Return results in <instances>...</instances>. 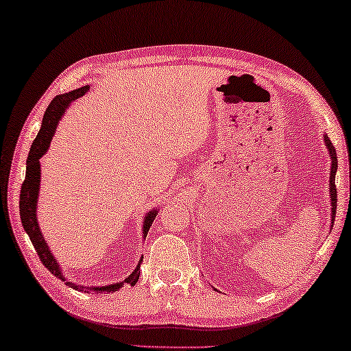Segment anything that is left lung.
<instances>
[{"label": "left lung", "mask_w": 351, "mask_h": 351, "mask_svg": "<svg viewBox=\"0 0 351 351\" xmlns=\"http://www.w3.org/2000/svg\"><path fill=\"white\" fill-rule=\"evenodd\" d=\"M325 144L328 150H330L331 155V176H330V194H331V206H332V223H334V217H336V206H337V188H336V171H337V154L336 149H334L332 143L330 141V138L325 134Z\"/></svg>", "instance_id": "1"}]
</instances>
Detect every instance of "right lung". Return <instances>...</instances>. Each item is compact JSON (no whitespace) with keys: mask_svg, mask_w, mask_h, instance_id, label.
I'll return each instance as SVG.
<instances>
[{"mask_svg":"<svg viewBox=\"0 0 351 351\" xmlns=\"http://www.w3.org/2000/svg\"><path fill=\"white\" fill-rule=\"evenodd\" d=\"M86 90H89V86H83V88L75 89L69 94L58 95L51 100V104L48 105L45 114H44V121H42L40 130H39V133H37V136L34 141H32V145L29 149L28 160H26V176H25L23 183H21V190H20L21 226H23L26 234H28L31 243H32V246H34L37 256H39V258H40V262L47 267L48 271H50L51 274H55L56 278L62 279V281H64V276H62L61 268H59L58 262L55 261V257L51 256V251L48 250L45 239H44V235H42L39 224H37V218H36V206H37V196H39V183H40L39 160L42 158V155H45L47 149L50 147L51 138H53V134H55V130L58 127V121L61 119V116L64 114V110H66V108L70 105V101L77 100L83 94H86ZM155 217H157V212H154V210L152 212H149L147 217H145L144 237L149 232L150 226H152ZM141 263H143V261H139L138 267L134 268V271L123 282L110 284V285H105V287H84V285H77V284H72L69 281H66V284L77 290H82V292H90V290H94V292H99V293L117 292V290H119L123 284L134 285L138 282L139 273H141V269H139Z\"/></svg>","mask_w":351,"mask_h":351,"instance_id":"add662e5","label":"right lung"}]
</instances>
